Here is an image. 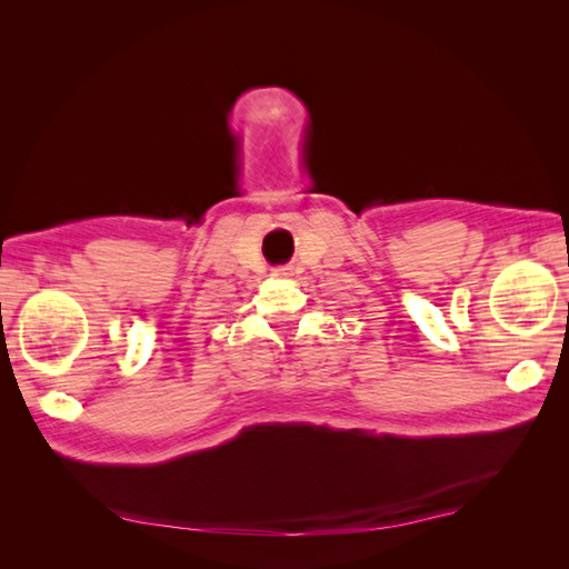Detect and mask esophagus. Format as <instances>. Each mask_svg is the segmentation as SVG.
<instances>
[{"label":"esophagus","instance_id":"obj_1","mask_svg":"<svg viewBox=\"0 0 569 569\" xmlns=\"http://www.w3.org/2000/svg\"><path fill=\"white\" fill-rule=\"evenodd\" d=\"M278 274H287V272H278Z\"/></svg>","mask_w":569,"mask_h":569}]
</instances>
